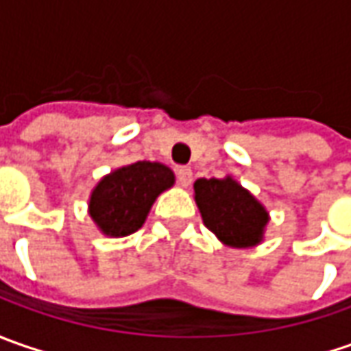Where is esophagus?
<instances>
[{
  "label": "esophagus",
  "instance_id": "esophagus-1",
  "mask_svg": "<svg viewBox=\"0 0 351 351\" xmlns=\"http://www.w3.org/2000/svg\"><path fill=\"white\" fill-rule=\"evenodd\" d=\"M176 176H178V183L182 185V187H187L189 183H191V180H193V171H191V168H178V171H176Z\"/></svg>",
  "mask_w": 351,
  "mask_h": 351
}]
</instances>
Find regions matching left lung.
<instances>
[{
    "mask_svg": "<svg viewBox=\"0 0 351 351\" xmlns=\"http://www.w3.org/2000/svg\"><path fill=\"white\" fill-rule=\"evenodd\" d=\"M195 201L203 223L224 244L248 248L262 240L267 210L234 180H197Z\"/></svg>",
    "mask_w": 351,
    "mask_h": 351,
    "instance_id": "8db88e82",
    "label": "left lung"
}]
</instances>
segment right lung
<instances>
[{
	"label": "right lung",
	"instance_id": "right-lung-1",
	"mask_svg": "<svg viewBox=\"0 0 351 351\" xmlns=\"http://www.w3.org/2000/svg\"><path fill=\"white\" fill-rule=\"evenodd\" d=\"M173 185V173L158 162H136L103 178L89 199V215L107 236L141 228L156 197Z\"/></svg>",
	"mask_w": 351,
	"mask_h": 351
}]
</instances>
